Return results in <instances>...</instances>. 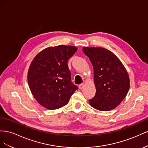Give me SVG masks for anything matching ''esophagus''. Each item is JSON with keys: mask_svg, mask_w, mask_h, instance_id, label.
I'll return each instance as SVG.
<instances>
[{"mask_svg": "<svg viewBox=\"0 0 148 148\" xmlns=\"http://www.w3.org/2000/svg\"><path fill=\"white\" fill-rule=\"evenodd\" d=\"M84 84H80V85L79 86V88H80V89H82V88H84Z\"/></svg>", "mask_w": 148, "mask_h": 148, "instance_id": "1", "label": "esophagus"}]
</instances>
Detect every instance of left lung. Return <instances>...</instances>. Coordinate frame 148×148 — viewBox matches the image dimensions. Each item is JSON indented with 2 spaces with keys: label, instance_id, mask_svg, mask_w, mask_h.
<instances>
[{
  "label": "left lung",
  "instance_id": "left-lung-1",
  "mask_svg": "<svg viewBox=\"0 0 148 148\" xmlns=\"http://www.w3.org/2000/svg\"><path fill=\"white\" fill-rule=\"evenodd\" d=\"M82 50L94 67L96 93L89 103L99 110H111L128 94L130 79L127 71L110 51L98 47H84Z\"/></svg>",
  "mask_w": 148,
  "mask_h": 148
}]
</instances>
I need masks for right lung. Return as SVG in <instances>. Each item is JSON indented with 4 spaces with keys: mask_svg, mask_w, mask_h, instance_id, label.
I'll return each mask as SVG.
<instances>
[{
    "mask_svg": "<svg viewBox=\"0 0 148 148\" xmlns=\"http://www.w3.org/2000/svg\"><path fill=\"white\" fill-rule=\"evenodd\" d=\"M73 46L59 45L43 49L33 59L28 72L33 95L41 105L55 110L69 102L78 89L71 82L67 61L77 51Z\"/></svg>",
    "mask_w": 148,
    "mask_h": 148,
    "instance_id": "add662e5",
    "label": "right lung"
}]
</instances>
